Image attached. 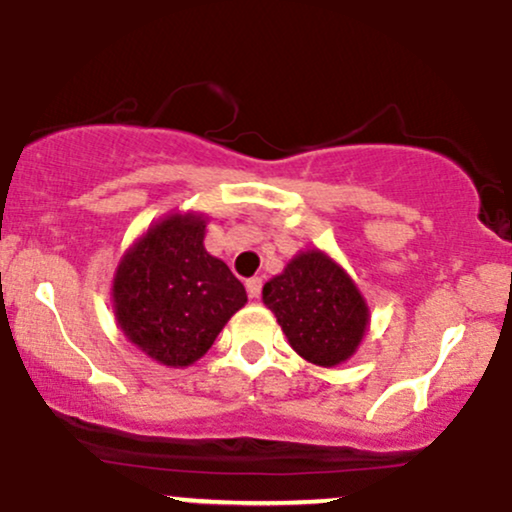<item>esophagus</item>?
Wrapping results in <instances>:
<instances>
[{"label":"esophagus","mask_w":512,"mask_h":512,"mask_svg":"<svg viewBox=\"0 0 512 512\" xmlns=\"http://www.w3.org/2000/svg\"><path fill=\"white\" fill-rule=\"evenodd\" d=\"M245 289H248L250 298H260V293H262V279H260V276H252V279H248Z\"/></svg>","instance_id":"1"}]
</instances>
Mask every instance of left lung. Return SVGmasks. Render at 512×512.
<instances>
[{
  "label": "left lung",
  "instance_id": "left-lung-1",
  "mask_svg": "<svg viewBox=\"0 0 512 512\" xmlns=\"http://www.w3.org/2000/svg\"><path fill=\"white\" fill-rule=\"evenodd\" d=\"M262 301L293 351L322 368L354 356L370 320L354 279L322 250L298 252L264 284Z\"/></svg>",
  "mask_w": 512,
  "mask_h": 512
}]
</instances>
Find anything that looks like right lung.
I'll return each mask as SVG.
<instances>
[{
    "mask_svg": "<svg viewBox=\"0 0 512 512\" xmlns=\"http://www.w3.org/2000/svg\"><path fill=\"white\" fill-rule=\"evenodd\" d=\"M204 231L202 214H170L149 226L117 264V325L161 366H192L248 303L226 262L204 248Z\"/></svg>",
    "mask_w": 512,
    "mask_h": 512,
    "instance_id": "obj_1",
    "label": "right lung"
}]
</instances>
